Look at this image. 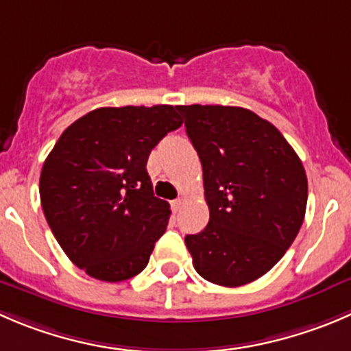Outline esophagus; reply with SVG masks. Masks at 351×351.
<instances>
[{
  "mask_svg": "<svg viewBox=\"0 0 351 351\" xmlns=\"http://www.w3.org/2000/svg\"><path fill=\"white\" fill-rule=\"evenodd\" d=\"M180 206H182V199H175V200H171V209L175 210V213H178Z\"/></svg>",
  "mask_w": 351,
  "mask_h": 351,
  "instance_id": "esophagus-1",
  "label": "esophagus"
}]
</instances>
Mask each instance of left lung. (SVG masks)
<instances>
[{"mask_svg":"<svg viewBox=\"0 0 351 351\" xmlns=\"http://www.w3.org/2000/svg\"><path fill=\"white\" fill-rule=\"evenodd\" d=\"M200 158L209 223L186 234L193 267L219 287L267 273L293 243L307 207V175L281 132L237 106H178Z\"/></svg>","mask_w":351,"mask_h":351,"instance_id":"8db88e82","label":"left lung"}]
</instances>
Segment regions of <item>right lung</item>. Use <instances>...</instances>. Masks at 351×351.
Masks as SVG:
<instances>
[{"instance_id": "right-lung-1", "label": "right lung", "mask_w": 351, "mask_h": 351, "mask_svg": "<svg viewBox=\"0 0 351 351\" xmlns=\"http://www.w3.org/2000/svg\"><path fill=\"white\" fill-rule=\"evenodd\" d=\"M182 123L168 104L99 108L54 144L40 171V204L60 247L89 276L118 283L145 269L171 214L145 165Z\"/></svg>"}]
</instances>
